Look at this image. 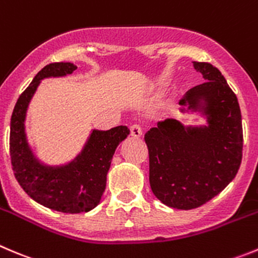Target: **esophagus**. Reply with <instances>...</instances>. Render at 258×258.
Returning a JSON list of instances; mask_svg holds the SVG:
<instances>
[{"mask_svg":"<svg viewBox=\"0 0 258 258\" xmlns=\"http://www.w3.org/2000/svg\"><path fill=\"white\" fill-rule=\"evenodd\" d=\"M130 132H131V136L135 137V139H139V137L142 136V128L140 124H132Z\"/></svg>","mask_w":258,"mask_h":258,"instance_id":"34e87169","label":"esophagus"}]
</instances>
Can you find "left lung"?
<instances>
[{
	"instance_id": "left-lung-1",
	"label": "left lung",
	"mask_w": 258,
	"mask_h": 258,
	"mask_svg": "<svg viewBox=\"0 0 258 258\" xmlns=\"http://www.w3.org/2000/svg\"><path fill=\"white\" fill-rule=\"evenodd\" d=\"M192 66L207 82L189 89L179 104L203 111L208 126L185 127L167 118L145 135L152 192L165 206L185 211L206 204L234 179L243 147L236 94L216 67Z\"/></svg>"
}]
</instances>
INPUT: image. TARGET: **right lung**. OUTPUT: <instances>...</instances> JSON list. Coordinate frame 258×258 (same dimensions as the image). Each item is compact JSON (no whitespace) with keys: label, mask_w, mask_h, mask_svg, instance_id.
<instances>
[{"label":"right lung","mask_w":258,"mask_h":258,"mask_svg":"<svg viewBox=\"0 0 258 258\" xmlns=\"http://www.w3.org/2000/svg\"><path fill=\"white\" fill-rule=\"evenodd\" d=\"M72 62H51L35 76L15 104L10 124V155L15 177L35 202L62 213H83L96 208L106 189L107 172L117 146L130 135L126 126L93 130L81 154L62 166H46L32 154L25 134L30 101L40 81L72 74Z\"/></svg>","instance_id":"1"}]
</instances>
